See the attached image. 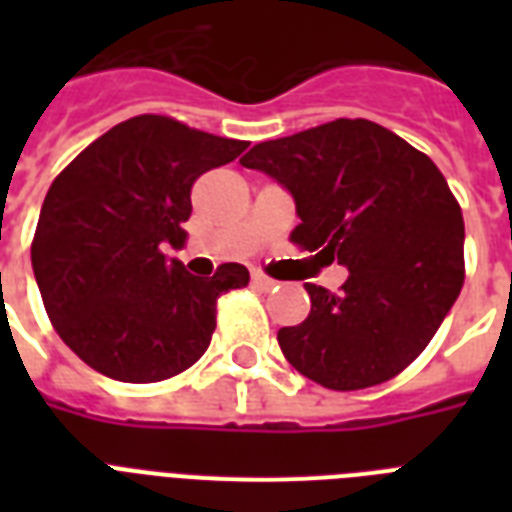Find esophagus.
<instances>
[{
  "instance_id": "34e87169",
  "label": "esophagus",
  "mask_w": 512,
  "mask_h": 512,
  "mask_svg": "<svg viewBox=\"0 0 512 512\" xmlns=\"http://www.w3.org/2000/svg\"><path fill=\"white\" fill-rule=\"evenodd\" d=\"M252 284H255L257 289H263V292H271V289H276V284H279V281L271 279V276H265L263 271H255L252 273Z\"/></svg>"
}]
</instances>
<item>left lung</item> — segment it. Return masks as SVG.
I'll return each instance as SVG.
<instances>
[{
	"label": "left lung",
	"mask_w": 512,
	"mask_h": 512,
	"mask_svg": "<svg viewBox=\"0 0 512 512\" xmlns=\"http://www.w3.org/2000/svg\"><path fill=\"white\" fill-rule=\"evenodd\" d=\"M244 167L295 196L289 241L316 268L340 263V292L305 284L311 313L279 329L297 372L329 390L393 380L446 319L465 281V223L436 164L369 119H335L257 143Z\"/></svg>",
	"instance_id": "obj_1"
}]
</instances>
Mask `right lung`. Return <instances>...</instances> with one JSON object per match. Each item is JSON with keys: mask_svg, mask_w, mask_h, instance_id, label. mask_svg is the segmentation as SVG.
<instances>
[{"mask_svg": "<svg viewBox=\"0 0 512 512\" xmlns=\"http://www.w3.org/2000/svg\"><path fill=\"white\" fill-rule=\"evenodd\" d=\"M247 146L143 114L111 127L52 180L31 265L52 327L95 372L162 382L209 348L217 297L247 287L249 271L223 263L199 279L164 247H183L193 183Z\"/></svg>", "mask_w": 512, "mask_h": 512, "instance_id": "right-lung-1", "label": "right lung"}]
</instances>
